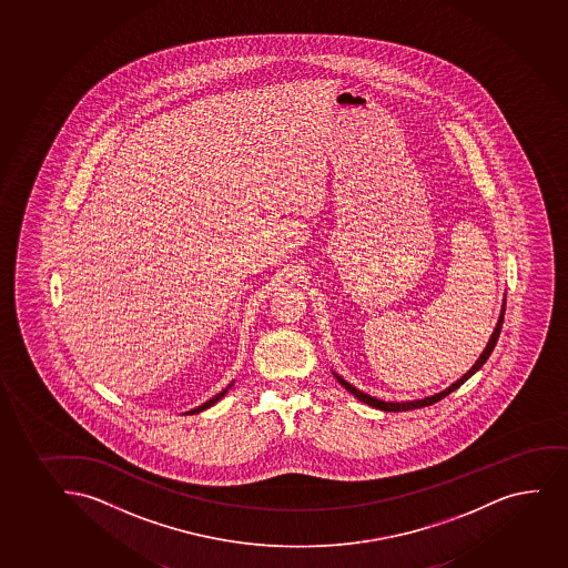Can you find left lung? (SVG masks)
<instances>
[{
	"label": "left lung",
	"instance_id": "left-lung-1",
	"mask_svg": "<svg viewBox=\"0 0 568 568\" xmlns=\"http://www.w3.org/2000/svg\"><path fill=\"white\" fill-rule=\"evenodd\" d=\"M504 313H506V303L503 305V313H500V318H498V324H496L495 332L490 335L489 343L485 346V351H483L481 356L477 359L476 364L471 365V369H469L464 377L458 378L455 385H450L447 390L439 392V394H434L430 398L417 399V402H402V404H392V402H381V399L372 398V396H367L364 392H359L358 388H354L351 383H346L345 378L339 377L337 373H333L337 381H339L341 385L345 386L346 390L354 394V398H358L359 402H364V404L372 405L375 409H381V412H412V409H420V407H426V405H434L439 399H444L445 396H449L450 392L457 390L458 386H463L466 381H468L474 373L479 372L481 369V365L489 359L490 353H493V348L496 346V341L500 337V332H503L504 324Z\"/></svg>",
	"mask_w": 568,
	"mask_h": 568
}]
</instances>
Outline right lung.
Wrapping results in <instances>:
<instances>
[{
	"label": "right lung",
	"instance_id": "right-lung-1",
	"mask_svg": "<svg viewBox=\"0 0 568 568\" xmlns=\"http://www.w3.org/2000/svg\"><path fill=\"white\" fill-rule=\"evenodd\" d=\"M227 388H231V386H227ZM227 388H225V390L220 392V394H215L214 398L209 399V402H206V404L199 405V407H195V409H193V412H190L191 415H195V413L204 412V409H209V407H212V405H214L215 402H220V399H222L223 396H225V394H227Z\"/></svg>",
	"mask_w": 568,
	"mask_h": 568
}]
</instances>
